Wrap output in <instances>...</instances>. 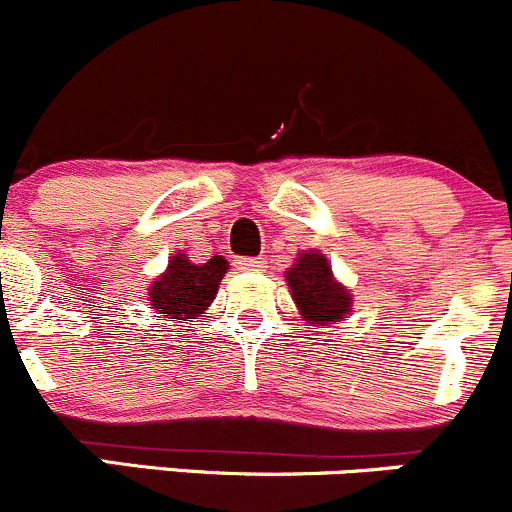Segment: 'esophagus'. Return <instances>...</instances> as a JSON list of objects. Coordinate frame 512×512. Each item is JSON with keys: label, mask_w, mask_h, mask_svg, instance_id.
<instances>
[{"label": "esophagus", "mask_w": 512, "mask_h": 512, "mask_svg": "<svg viewBox=\"0 0 512 512\" xmlns=\"http://www.w3.org/2000/svg\"><path fill=\"white\" fill-rule=\"evenodd\" d=\"M235 265H238V270L242 272H262L265 270V257H240V260H235Z\"/></svg>", "instance_id": "1"}]
</instances>
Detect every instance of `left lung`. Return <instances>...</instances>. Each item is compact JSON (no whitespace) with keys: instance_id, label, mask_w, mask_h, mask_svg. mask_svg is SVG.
I'll return each mask as SVG.
<instances>
[{"instance_id":"left-lung-1","label":"left lung","mask_w":512,"mask_h":512,"mask_svg":"<svg viewBox=\"0 0 512 512\" xmlns=\"http://www.w3.org/2000/svg\"><path fill=\"white\" fill-rule=\"evenodd\" d=\"M284 279H287L301 321L309 326L324 328L326 324L348 319L351 314V289L333 277L331 262L319 250L299 252L294 265L284 272Z\"/></svg>"}]
</instances>
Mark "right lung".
<instances>
[{
	"label": "right lung",
	"mask_w": 512,
	"mask_h": 512,
	"mask_svg": "<svg viewBox=\"0 0 512 512\" xmlns=\"http://www.w3.org/2000/svg\"><path fill=\"white\" fill-rule=\"evenodd\" d=\"M228 270V260L220 255H213L203 265H196L188 260L184 250L176 252L169 260V267L149 287V306L164 319H174L179 324L198 319L213 304L220 279Z\"/></svg>",
	"instance_id": "obj_1"
}]
</instances>
